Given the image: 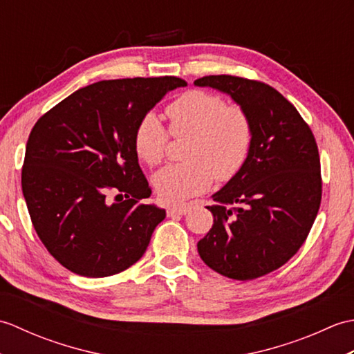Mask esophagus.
<instances>
[{
	"instance_id": "esophagus-1",
	"label": "esophagus",
	"mask_w": 354,
	"mask_h": 354,
	"mask_svg": "<svg viewBox=\"0 0 354 354\" xmlns=\"http://www.w3.org/2000/svg\"><path fill=\"white\" fill-rule=\"evenodd\" d=\"M189 205H183V207H170L167 208V216L169 217H175V216H184L189 213Z\"/></svg>"
}]
</instances>
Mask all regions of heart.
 Segmentation results:
<instances>
[{
    "mask_svg": "<svg viewBox=\"0 0 354 354\" xmlns=\"http://www.w3.org/2000/svg\"><path fill=\"white\" fill-rule=\"evenodd\" d=\"M170 132L189 137L184 160L153 176L158 198L165 204H183L204 193L213 183L230 181L243 167L252 145L251 118L243 108L227 104L221 95L190 89L167 108ZM169 133L152 112L142 115L133 132V149L147 165H158L165 155Z\"/></svg>",
    "mask_w": 354,
    "mask_h": 354,
    "instance_id": "obj_1",
    "label": "heart"
}]
</instances>
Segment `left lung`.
<instances>
[{
    "label": "left lung",
    "mask_w": 354,
    "mask_h": 354,
    "mask_svg": "<svg viewBox=\"0 0 354 354\" xmlns=\"http://www.w3.org/2000/svg\"><path fill=\"white\" fill-rule=\"evenodd\" d=\"M246 111L252 145L243 167L213 194L212 230L198 242L207 266L252 280L283 266L301 248L321 204V165L310 127L266 84L236 76L194 80Z\"/></svg>",
    "instance_id": "obj_1"
}]
</instances>
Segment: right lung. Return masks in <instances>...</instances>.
I'll return each instance as SVG.
<instances>
[{
    "instance_id": "right-lung-1",
    "label": "right lung",
    "mask_w": 354,
    "mask_h": 354,
    "mask_svg": "<svg viewBox=\"0 0 354 354\" xmlns=\"http://www.w3.org/2000/svg\"><path fill=\"white\" fill-rule=\"evenodd\" d=\"M179 77L102 80L77 89L33 126L22 193L48 252L71 272L109 277L146 252L165 209L146 204L152 190L133 149L142 115ZM109 191L118 203H108Z\"/></svg>"
}]
</instances>
